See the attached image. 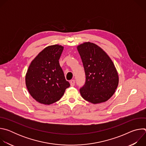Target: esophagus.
I'll return each mask as SVG.
<instances>
[{"mask_svg": "<svg viewBox=\"0 0 146 146\" xmlns=\"http://www.w3.org/2000/svg\"><path fill=\"white\" fill-rule=\"evenodd\" d=\"M70 86H71L72 87L74 86V85H75V80H71L70 82Z\"/></svg>", "mask_w": 146, "mask_h": 146, "instance_id": "34e87169", "label": "esophagus"}]
</instances>
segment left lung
Listing matches in <instances>:
<instances>
[{
  "label": "left lung",
  "mask_w": 146,
  "mask_h": 146,
  "mask_svg": "<svg viewBox=\"0 0 146 146\" xmlns=\"http://www.w3.org/2000/svg\"><path fill=\"white\" fill-rule=\"evenodd\" d=\"M86 74L84 85L80 89L83 99L94 104L105 102L115 92L118 75L113 62L100 47L87 42L77 47Z\"/></svg>",
  "instance_id": "8db88e82"
}]
</instances>
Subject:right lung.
<instances>
[{
  "mask_svg": "<svg viewBox=\"0 0 146 146\" xmlns=\"http://www.w3.org/2000/svg\"><path fill=\"white\" fill-rule=\"evenodd\" d=\"M64 47L50 46L41 51L32 60L25 82L31 95L37 102L50 105L59 100L70 87L59 63Z\"/></svg>",
  "mask_w": 146,
  "mask_h": 146,
  "instance_id": "right-lung-1",
  "label": "right lung"
}]
</instances>
